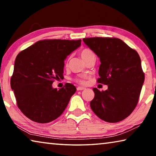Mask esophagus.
<instances>
[{
	"label": "esophagus",
	"instance_id": "esophagus-1",
	"mask_svg": "<svg viewBox=\"0 0 156 156\" xmlns=\"http://www.w3.org/2000/svg\"><path fill=\"white\" fill-rule=\"evenodd\" d=\"M84 89H85V88L83 87H77L78 91H83V90H84Z\"/></svg>",
	"mask_w": 156,
	"mask_h": 156
}]
</instances>
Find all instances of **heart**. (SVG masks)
Wrapping results in <instances>:
<instances>
[{"label":"heart","mask_w":156,"mask_h":156,"mask_svg":"<svg viewBox=\"0 0 156 156\" xmlns=\"http://www.w3.org/2000/svg\"><path fill=\"white\" fill-rule=\"evenodd\" d=\"M92 53L93 52H92L90 49H84L80 51V56L82 57V58L84 59V58H85L87 56H89V54H92ZM85 78H86V77H84V76H82V77H80V78L76 79V82H78V83L80 84H85V83H86Z\"/></svg>","instance_id":"1"}]
</instances>
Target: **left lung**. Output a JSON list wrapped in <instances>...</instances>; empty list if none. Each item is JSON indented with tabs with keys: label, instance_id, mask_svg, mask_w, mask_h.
<instances>
[{
	"label": "left lung",
	"instance_id": "1",
	"mask_svg": "<svg viewBox=\"0 0 156 156\" xmlns=\"http://www.w3.org/2000/svg\"><path fill=\"white\" fill-rule=\"evenodd\" d=\"M83 41L101 62L98 83L108 86L105 91L93 89L91 109L105 122L122 121L136 108L144 83L140 58L119 38L95 37Z\"/></svg>",
	"mask_w": 156,
	"mask_h": 156
}]
</instances>
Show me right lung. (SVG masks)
Masks as SVG:
<instances>
[{"instance_id": "1", "label": "right lung", "mask_w": 156, "mask_h": 156, "mask_svg": "<svg viewBox=\"0 0 156 156\" xmlns=\"http://www.w3.org/2000/svg\"><path fill=\"white\" fill-rule=\"evenodd\" d=\"M80 45L81 40L39 41L17 55L11 87L18 108L30 120L47 123L64 112L76 87L66 83L58 90L52 83L63 77L65 60Z\"/></svg>"}]
</instances>
